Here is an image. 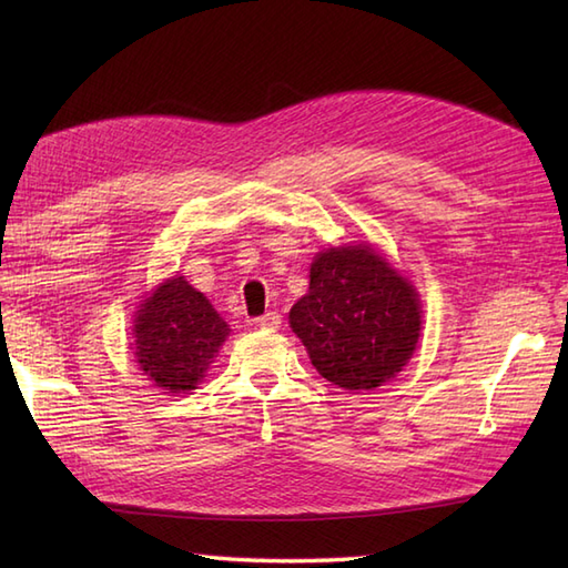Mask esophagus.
I'll return each instance as SVG.
<instances>
[{"instance_id":"obj_1","label":"esophagus","mask_w":568,"mask_h":568,"mask_svg":"<svg viewBox=\"0 0 568 568\" xmlns=\"http://www.w3.org/2000/svg\"><path fill=\"white\" fill-rule=\"evenodd\" d=\"M255 325H260L262 329H276V327L282 325V315L276 313V311H267L265 315H260V317H257Z\"/></svg>"}]
</instances>
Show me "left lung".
Listing matches in <instances>:
<instances>
[{
    "label": "left lung",
    "mask_w": 568,
    "mask_h": 568,
    "mask_svg": "<svg viewBox=\"0 0 568 568\" xmlns=\"http://www.w3.org/2000/svg\"><path fill=\"white\" fill-rule=\"evenodd\" d=\"M323 378L371 390L403 371L419 339V298L371 245L329 247L311 265L308 294L288 313Z\"/></svg>",
    "instance_id": "left-lung-1"
}]
</instances>
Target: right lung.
I'll return each instance as SVG.
<instances>
[{
    "label": "right lung",
    "instance_id": "obj_1",
    "mask_svg": "<svg viewBox=\"0 0 568 568\" xmlns=\"http://www.w3.org/2000/svg\"><path fill=\"white\" fill-rule=\"evenodd\" d=\"M229 325L183 276L161 284L134 321V354L142 371L165 390H192L204 378Z\"/></svg>",
    "mask_w": 568,
    "mask_h": 568
}]
</instances>
